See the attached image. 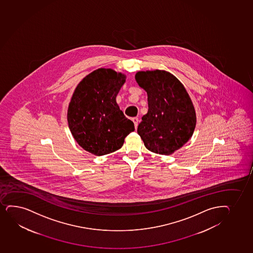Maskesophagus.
Listing matches in <instances>:
<instances>
[{
	"mask_svg": "<svg viewBox=\"0 0 253 253\" xmlns=\"http://www.w3.org/2000/svg\"><path fill=\"white\" fill-rule=\"evenodd\" d=\"M132 122H133L134 125H135V127H137V124H138V118L137 117H134L132 118Z\"/></svg>",
	"mask_w": 253,
	"mask_h": 253,
	"instance_id": "esophagus-1",
	"label": "esophagus"
}]
</instances>
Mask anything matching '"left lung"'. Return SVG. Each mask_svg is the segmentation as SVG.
Here are the masks:
<instances>
[{
    "label": "left lung",
    "instance_id": "8db88e82",
    "mask_svg": "<svg viewBox=\"0 0 253 253\" xmlns=\"http://www.w3.org/2000/svg\"><path fill=\"white\" fill-rule=\"evenodd\" d=\"M148 94V113L137 127L149 151L169 155L188 142L194 132L197 116L184 85L164 70L140 71L135 75Z\"/></svg>",
    "mask_w": 253,
    "mask_h": 253
}]
</instances>
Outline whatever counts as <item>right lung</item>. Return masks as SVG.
I'll return each mask as SVG.
<instances>
[{"label": "right lung", "instance_id": "right-lung-1", "mask_svg": "<svg viewBox=\"0 0 253 253\" xmlns=\"http://www.w3.org/2000/svg\"><path fill=\"white\" fill-rule=\"evenodd\" d=\"M126 78L111 68H99L86 76L73 92L67 109L70 131L79 146L96 156L120 149L135 130L116 100Z\"/></svg>", "mask_w": 253, "mask_h": 253}]
</instances>
